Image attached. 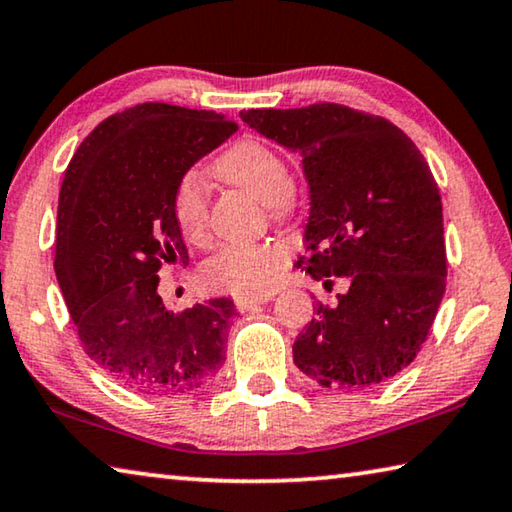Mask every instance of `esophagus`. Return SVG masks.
I'll list each match as a JSON object with an SVG mask.
<instances>
[{"label":"esophagus","mask_w":512,"mask_h":512,"mask_svg":"<svg viewBox=\"0 0 512 512\" xmlns=\"http://www.w3.org/2000/svg\"><path fill=\"white\" fill-rule=\"evenodd\" d=\"M268 300H273L271 293H268V296H259V298H237L235 305H237L239 311H250V309H255L257 305H266Z\"/></svg>","instance_id":"1"}]
</instances>
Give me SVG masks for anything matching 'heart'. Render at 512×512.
Wrapping results in <instances>:
<instances>
[{"instance_id": "1", "label": "heart", "mask_w": 512, "mask_h": 512, "mask_svg": "<svg viewBox=\"0 0 512 512\" xmlns=\"http://www.w3.org/2000/svg\"><path fill=\"white\" fill-rule=\"evenodd\" d=\"M223 183L246 189L268 205L275 216L293 203L291 171L280 151L255 137H244L214 162ZM173 219L189 241H203L207 232V198L196 173L180 178L173 192ZM289 248L280 241H232L207 259L203 273L214 287L237 296H262L271 291L287 264Z\"/></svg>"}]
</instances>
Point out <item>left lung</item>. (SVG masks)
<instances>
[{
  "label": "left lung",
  "mask_w": 512,
  "mask_h": 512,
  "mask_svg": "<svg viewBox=\"0 0 512 512\" xmlns=\"http://www.w3.org/2000/svg\"><path fill=\"white\" fill-rule=\"evenodd\" d=\"M266 140L302 158L309 219L300 257L314 280L348 291L293 343V361L325 388L379 386L420 352L445 293L443 203L418 146L384 117L314 103L244 110Z\"/></svg>",
  "instance_id": "1"
}]
</instances>
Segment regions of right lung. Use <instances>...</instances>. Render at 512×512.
Instances as JSON below:
<instances>
[{
	"label": "right lung",
	"mask_w": 512,
	"mask_h": 512,
	"mask_svg": "<svg viewBox=\"0 0 512 512\" xmlns=\"http://www.w3.org/2000/svg\"><path fill=\"white\" fill-rule=\"evenodd\" d=\"M237 131L214 110L140 103L103 119L65 171L56 277L88 357L142 393L178 395L225 361L230 298L173 314L158 293L162 264H187L173 192Z\"/></svg>",
	"instance_id": "obj_1"
}]
</instances>
